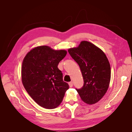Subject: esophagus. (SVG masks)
<instances>
[{
	"label": "esophagus",
	"instance_id": "esophagus-1",
	"mask_svg": "<svg viewBox=\"0 0 132 132\" xmlns=\"http://www.w3.org/2000/svg\"><path fill=\"white\" fill-rule=\"evenodd\" d=\"M69 87H73V82H69Z\"/></svg>",
	"mask_w": 132,
	"mask_h": 132
}]
</instances>
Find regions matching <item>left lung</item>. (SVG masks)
I'll list each match as a JSON object with an SVG mask.
<instances>
[{
	"mask_svg": "<svg viewBox=\"0 0 132 132\" xmlns=\"http://www.w3.org/2000/svg\"><path fill=\"white\" fill-rule=\"evenodd\" d=\"M68 52L79 65L84 82L81 89H76L80 97L87 104L97 102L106 94L110 82L111 67L106 55L85 41L78 47L69 48Z\"/></svg>",
	"mask_w": 132,
	"mask_h": 132,
	"instance_id": "left-lung-1",
	"label": "left lung"
}]
</instances>
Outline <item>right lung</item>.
I'll return each mask as SVG.
<instances>
[{
  "instance_id": "obj_1",
  "label": "right lung",
  "mask_w": 132,
  "mask_h": 132,
  "mask_svg": "<svg viewBox=\"0 0 132 132\" xmlns=\"http://www.w3.org/2000/svg\"><path fill=\"white\" fill-rule=\"evenodd\" d=\"M67 53L65 50H54L48 46H41L31 50L23 60V85L32 98L45 109L57 107L69 89L58 68Z\"/></svg>"
}]
</instances>
